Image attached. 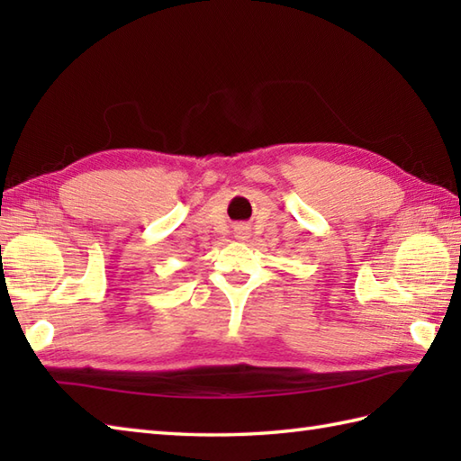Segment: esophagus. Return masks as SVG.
Instances as JSON below:
<instances>
[{
	"label": "esophagus",
	"mask_w": 461,
	"mask_h": 461,
	"mask_svg": "<svg viewBox=\"0 0 461 461\" xmlns=\"http://www.w3.org/2000/svg\"><path fill=\"white\" fill-rule=\"evenodd\" d=\"M248 238V230L246 228H240L238 230V240H246Z\"/></svg>",
	"instance_id": "esophagus-1"
}]
</instances>
